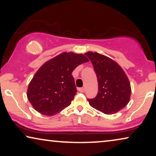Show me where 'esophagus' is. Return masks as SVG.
Here are the masks:
<instances>
[{
    "label": "esophagus",
    "mask_w": 156,
    "mask_h": 156,
    "mask_svg": "<svg viewBox=\"0 0 156 156\" xmlns=\"http://www.w3.org/2000/svg\"><path fill=\"white\" fill-rule=\"evenodd\" d=\"M78 90L79 92H80V93H83V92H84V90H85V88H84V87H79V88H78Z\"/></svg>",
    "instance_id": "obj_1"
}]
</instances>
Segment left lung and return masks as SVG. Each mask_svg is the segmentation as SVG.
Listing matches in <instances>:
<instances>
[{
  "label": "left lung",
  "instance_id": "obj_1",
  "mask_svg": "<svg viewBox=\"0 0 156 156\" xmlns=\"http://www.w3.org/2000/svg\"><path fill=\"white\" fill-rule=\"evenodd\" d=\"M93 63L98 78V93L87 99L93 108L106 115L117 113L126 107L131 96V85L126 73L115 61L97 52L85 53Z\"/></svg>",
  "mask_w": 156,
  "mask_h": 156
}]
</instances>
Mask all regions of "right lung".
I'll return each instance as SVG.
<instances>
[{
	"mask_svg": "<svg viewBox=\"0 0 156 156\" xmlns=\"http://www.w3.org/2000/svg\"><path fill=\"white\" fill-rule=\"evenodd\" d=\"M88 61L84 54L63 52L44 63L28 85L27 96L35 110L52 116L69 106L77 93L72 72Z\"/></svg>",
	"mask_w": 156,
	"mask_h": 156,
	"instance_id": "right-lung-1",
	"label": "right lung"
}]
</instances>
